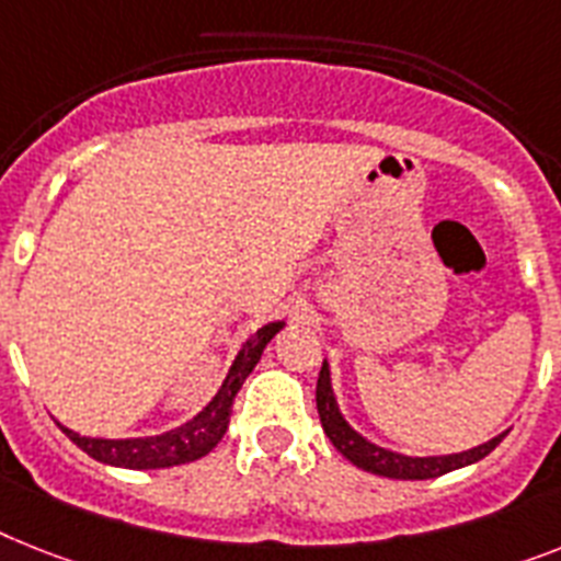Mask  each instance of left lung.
Returning a JSON list of instances; mask_svg holds the SVG:
<instances>
[{
  "label": "left lung",
  "mask_w": 561,
  "mask_h": 561,
  "mask_svg": "<svg viewBox=\"0 0 561 561\" xmlns=\"http://www.w3.org/2000/svg\"><path fill=\"white\" fill-rule=\"evenodd\" d=\"M314 401H318V415H321L323 433L330 436V442L335 444V450L341 456H346L355 467L367 470V473L383 476V479H404V481H421V479H436V476L450 473L458 467L476 465L481 458L493 453L499 447L507 433H499L496 438L479 444L473 450L453 453V456H401V453H392L387 447H378V444L367 442L360 436L358 430L350 427V421L341 415L335 401V392H332V378H330V364L323 360L321 375H318V390H314Z\"/></svg>",
  "instance_id": "1"
}]
</instances>
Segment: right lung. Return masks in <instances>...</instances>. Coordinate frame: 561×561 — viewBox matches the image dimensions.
Returning <instances> with one entry per match:
<instances>
[{"mask_svg":"<svg viewBox=\"0 0 561 561\" xmlns=\"http://www.w3.org/2000/svg\"><path fill=\"white\" fill-rule=\"evenodd\" d=\"M284 330V321L266 323L261 330L249 337L247 344L240 346L238 358L229 367L224 387L217 390V396L203 407L201 413L194 415L192 421L180 424V427L169 430L163 436H146V438H91L80 436L73 430L62 427V433L71 438L80 450H85L88 456L103 461V465L114 467H128V470H160V467H174V465H188V461H197L206 453H211L217 447V442L224 438L226 427H229L231 404H234V396L243 387V381L249 378V373L254 369V364L261 360L263 346L270 344L277 332Z\"/></svg>","mask_w":561,"mask_h":561,"instance_id":"right-lung-1","label":"right lung"}]
</instances>
